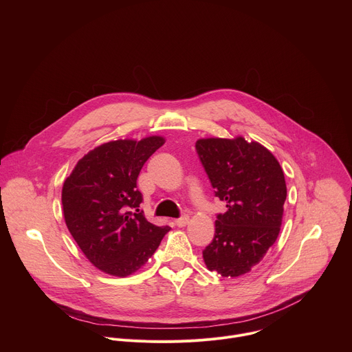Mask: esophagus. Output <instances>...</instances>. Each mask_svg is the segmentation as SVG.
<instances>
[{
	"label": "esophagus",
	"mask_w": 352,
	"mask_h": 352,
	"mask_svg": "<svg viewBox=\"0 0 352 352\" xmlns=\"http://www.w3.org/2000/svg\"><path fill=\"white\" fill-rule=\"evenodd\" d=\"M174 223L177 227H185L189 223V216H182V217L177 219Z\"/></svg>",
	"instance_id": "esophagus-1"
}]
</instances>
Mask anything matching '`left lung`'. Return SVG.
I'll list each match as a JSON object with an SVG mask.
<instances>
[{"label":"left lung","mask_w":352,"mask_h":352,"mask_svg":"<svg viewBox=\"0 0 352 352\" xmlns=\"http://www.w3.org/2000/svg\"><path fill=\"white\" fill-rule=\"evenodd\" d=\"M197 156L227 212L217 214L213 241L205 248L209 270L238 277L256 266L276 242L287 186L280 163L258 142L208 138L196 142Z\"/></svg>","instance_id":"1"}]
</instances>
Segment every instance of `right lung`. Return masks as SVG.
<instances>
[{
  "label": "right lung",
  "mask_w": 352,
  "mask_h": 352,
  "mask_svg": "<svg viewBox=\"0 0 352 352\" xmlns=\"http://www.w3.org/2000/svg\"><path fill=\"white\" fill-rule=\"evenodd\" d=\"M164 138L118 139L85 155L63 185L67 227L89 262L110 276L126 277L156 252L168 226L148 223L139 209L136 179Z\"/></svg>",
  "instance_id": "1"
}]
</instances>
